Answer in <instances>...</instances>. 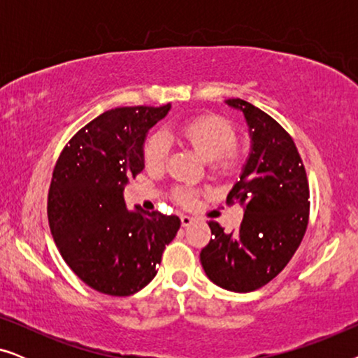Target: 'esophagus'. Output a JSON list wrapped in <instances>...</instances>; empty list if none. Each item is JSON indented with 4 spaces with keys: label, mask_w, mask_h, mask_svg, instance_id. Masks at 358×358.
<instances>
[{
    "label": "esophagus",
    "mask_w": 358,
    "mask_h": 358,
    "mask_svg": "<svg viewBox=\"0 0 358 358\" xmlns=\"http://www.w3.org/2000/svg\"><path fill=\"white\" fill-rule=\"evenodd\" d=\"M180 223H182V227H190V224L194 223V218L192 217H187V215H180Z\"/></svg>",
    "instance_id": "1"
}]
</instances>
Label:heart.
<instances>
[{
  "mask_svg": "<svg viewBox=\"0 0 358 358\" xmlns=\"http://www.w3.org/2000/svg\"><path fill=\"white\" fill-rule=\"evenodd\" d=\"M179 131L205 161L212 163V168L218 173H229L236 166L238 156L233 150L236 146V131L222 117H197L180 125ZM168 155V135L163 131H156L146 138L143 145V163L146 169L151 173L163 171ZM174 197L180 205L190 207L197 200V194L192 189H178Z\"/></svg>",
  "mask_w": 358,
  "mask_h": 358,
  "instance_id": "1",
  "label": "heart"
}]
</instances>
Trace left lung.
<instances>
[{
    "instance_id": "1",
    "label": "left lung",
    "mask_w": 358,
    "mask_h": 358,
    "mask_svg": "<svg viewBox=\"0 0 358 358\" xmlns=\"http://www.w3.org/2000/svg\"><path fill=\"white\" fill-rule=\"evenodd\" d=\"M227 104L243 112L251 136V153L227 197L228 205H241L244 218L233 233L208 222L213 238L200 262L215 285L248 293L277 277L300 246L310 217V187L285 129L246 101Z\"/></svg>"
}]
</instances>
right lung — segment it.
Returning a JSON list of instances; mask_svg holds the SVG:
<instances>
[{
	"instance_id": "obj_1",
	"label": "right lung",
	"mask_w": 358,
	"mask_h": 358,
	"mask_svg": "<svg viewBox=\"0 0 358 358\" xmlns=\"http://www.w3.org/2000/svg\"><path fill=\"white\" fill-rule=\"evenodd\" d=\"M161 107H117L83 127L53 169L47 215L62 257L86 285L129 296L156 275L180 220L127 208L124 189L145 168L150 129L168 115Z\"/></svg>"
}]
</instances>
